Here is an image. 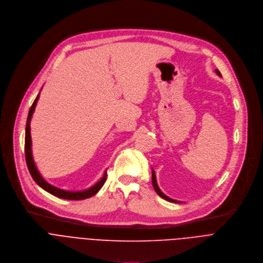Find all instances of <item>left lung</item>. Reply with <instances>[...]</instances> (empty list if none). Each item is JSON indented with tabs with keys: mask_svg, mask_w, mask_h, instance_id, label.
I'll return each mask as SVG.
<instances>
[{
	"mask_svg": "<svg viewBox=\"0 0 263 263\" xmlns=\"http://www.w3.org/2000/svg\"><path fill=\"white\" fill-rule=\"evenodd\" d=\"M216 71V73L219 76V77H221V73H220V71L218 70V69H216L215 70ZM152 185H153V187H154V190H155V192H156V194L159 195L160 197H162L163 199H165V200H167V201H170V202H175V203H181L180 201H177V200H174V199H172V198H170V197H168V196H166L162 191H161V189L159 187V185H157V182H156V176H155V172H154V170H153V168H152Z\"/></svg>",
	"mask_w": 263,
	"mask_h": 263,
	"instance_id": "8db88e82",
	"label": "left lung"
}]
</instances>
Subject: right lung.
<instances>
[{
  "mask_svg": "<svg viewBox=\"0 0 263 263\" xmlns=\"http://www.w3.org/2000/svg\"><path fill=\"white\" fill-rule=\"evenodd\" d=\"M39 99V94L37 95L36 99L34 100L32 107L29 111L28 114V119H27V124H26V137H25V153H26V162H27V166L28 169L30 171V174L32 176V178L34 179V181L44 191H46L47 193L54 195L58 198L61 199H66V200H83V199H87L90 198L92 196H94L104 184L107 180V171H104L103 176L91 187L83 190V191H66L63 189H59L57 186L51 185L50 183H48L40 174V172L37 169V166L34 162L33 159V154H32V139H31V127H30V123H31V119L33 116V113L35 111L37 101Z\"/></svg>",
  "mask_w": 263,
  "mask_h": 263,
  "instance_id": "obj_1",
  "label": "right lung"
}]
</instances>
